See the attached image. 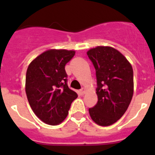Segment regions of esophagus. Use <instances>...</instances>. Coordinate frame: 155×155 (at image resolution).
Returning <instances> with one entry per match:
<instances>
[{"instance_id":"1","label":"esophagus","mask_w":155,"mask_h":155,"mask_svg":"<svg viewBox=\"0 0 155 155\" xmlns=\"http://www.w3.org/2000/svg\"><path fill=\"white\" fill-rule=\"evenodd\" d=\"M85 92H86V89L84 88V87H82L81 89L80 90V93H81V94H82V95L85 94Z\"/></svg>"}]
</instances>
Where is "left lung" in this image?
<instances>
[{"instance_id": "left-lung-1", "label": "left lung", "mask_w": 155, "mask_h": 155, "mask_svg": "<svg viewBox=\"0 0 155 155\" xmlns=\"http://www.w3.org/2000/svg\"><path fill=\"white\" fill-rule=\"evenodd\" d=\"M96 71L98 102L88 109L91 120L102 127L115 124L124 116L134 94L130 63L111 46H98L87 52Z\"/></svg>"}]
</instances>
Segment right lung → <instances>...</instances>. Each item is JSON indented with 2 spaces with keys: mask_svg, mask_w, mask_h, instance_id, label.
Here are the masks:
<instances>
[{
  "mask_svg": "<svg viewBox=\"0 0 155 155\" xmlns=\"http://www.w3.org/2000/svg\"><path fill=\"white\" fill-rule=\"evenodd\" d=\"M74 50L50 49L29 64L25 78L28 103L36 116L48 125H59L66 119L78 94L67 84L65 65Z\"/></svg>",
  "mask_w": 155,
  "mask_h": 155,
  "instance_id": "right-lung-1",
  "label": "right lung"
}]
</instances>
